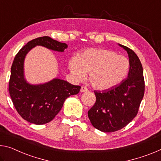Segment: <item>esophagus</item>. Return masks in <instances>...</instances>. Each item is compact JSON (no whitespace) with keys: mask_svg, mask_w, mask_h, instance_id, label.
<instances>
[{"mask_svg":"<svg viewBox=\"0 0 161 161\" xmlns=\"http://www.w3.org/2000/svg\"><path fill=\"white\" fill-rule=\"evenodd\" d=\"M88 91V89L86 87V86H81V90L80 92H87Z\"/></svg>","mask_w":161,"mask_h":161,"instance_id":"esophagus-1","label":"esophagus"}]
</instances>
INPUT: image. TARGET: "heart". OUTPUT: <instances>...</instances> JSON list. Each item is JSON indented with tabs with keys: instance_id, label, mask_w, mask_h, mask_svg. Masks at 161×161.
Segmentation results:
<instances>
[{
	"instance_id": "heart-1",
	"label": "heart",
	"mask_w": 161,
	"mask_h": 161,
	"mask_svg": "<svg viewBox=\"0 0 161 161\" xmlns=\"http://www.w3.org/2000/svg\"><path fill=\"white\" fill-rule=\"evenodd\" d=\"M72 75L79 80L90 74L89 81L94 89L105 90L114 87L126 77L130 69L128 58L108 49L90 48L69 62Z\"/></svg>"
}]
</instances>
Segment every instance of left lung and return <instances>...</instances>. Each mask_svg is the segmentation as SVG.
<instances>
[{
	"instance_id": "1",
	"label": "left lung",
	"mask_w": 161,
	"mask_h": 161,
	"mask_svg": "<svg viewBox=\"0 0 161 161\" xmlns=\"http://www.w3.org/2000/svg\"><path fill=\"white\" fill-rule=\"evenodd\" d=\"M127 52L130 69L127 78L108 90L94 91L96 102L88 117L96 129L104 132L119 130L130 123L138 112L144 96L143 70L133 51L119 44Z\"/></svg>"
}]
</instances>
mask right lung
<instances>
[{
  "mask_svg": "<svg viewBox=\"0 0 161 161\" xmlns=\"http://www.w3.org/2000/svg\"><path fill=\"white\" fill-rule=\"evenodd\" d=\"M36 46L59 52L68 47L67 44L49 36L39 37L28 42L14 58L8 91L13 104L22 118L31 123L44 125L52 121L59 113L66 99L80 92L81 86L57 78L40 85L28 83L24 76L25 57Z\"/></svg>",
  "mask_w": 161,
  "mask_h": 161,
  "instance_id": "1",
  "label": "right lung"
}]
</instances>
